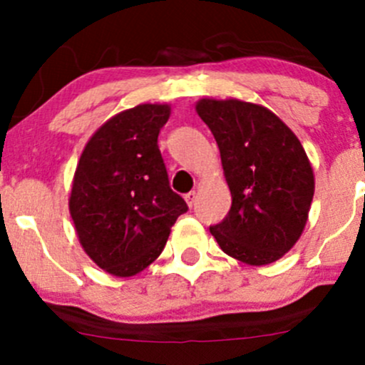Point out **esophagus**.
Instances as JSON below:
<instances>
[{
  "label": "esophagus",
  "mask_w": 365,
  "mask_h": 365,
  "mask_svg": "<svg viewBox=\"0 0 365 365\" xmlns=\"http://www.w3.org/2000/svg\"><path fill=\"white\" fill-rule=\"evenodd\" d=\"M183 197H185L187 205H189V206H192L194 203H196V197H197V192H196V190H190V192H187V194H185V196H183Z\"/></svg>",
  "instance_id": "34e87169"
}]
</instances>
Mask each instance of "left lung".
<instances>
[{
	"mask_svg": "<svg viewBox=\"0 0 365 365\" xmlns=\"http://www.w3.org/2000/svg\"><path fill=\"white\" fill-rule=\"evenodd\" d=\"M201 120L215 138L231 208L210 233L224 252L247 264L281 259L304 231L314 173L292 128L270 109L237 98H201Z\"/></svg>",
	"mask_w": 365,
	"mask_h": 365,
	"instance_id": "obj_1",
	"label": "left lung"
}]
</instances>
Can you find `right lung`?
Wrapping results in <instances>:
<instances>
[{
	"instance_id": "1",
	"label": "right lung",
	"mask_w": 365,
	"mask_h": 365,
	"mask_svg": "<svg viewBox=\"0 0 365 365\" xmlns=\"http://www.w3.org/2000/svg\"><path fill=\"white\" fill-rule=\"evenodd\" d=\"M168 104L118 113L90 138L73 175L68 208L84 252L108 274L130 277L160 256L189 210L169 187L157 138Z\"/></svg>"
}]
</instances>
